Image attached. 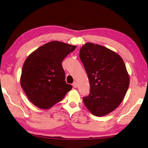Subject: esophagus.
Here are the masks:
<instances>
[{"instance_id":"1","label":"esophagus","mask_w":148,"mask_h":148,"mask_svg":"<svg viewBox=\"0 0 148 148\" xmlns=\"http://www.w3.org/2000/svg\"><path fill=\"white\" fill-rule=\"evenodd\" d=\"M72 86H73V87H75V88H76L77 86H78V85H77V84H76V82H74L72 84Z\"/></svg>"}]
</instances>
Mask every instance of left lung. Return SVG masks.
<instances>
[{
  "label": "left lung",
  "mask_w": 148,
  "mask_h": 148,
  "mask_svg": "<svg viewBox=\"0 0 148 148\" xmlns=\"http://www.w3.org/2000/svg\"><path fill=\"white\" fill-rule=\"evenodd\" d=\"M79 58L90 85V94L83 97L84 103L93 115H107L121 104L129 87L124 61L114 52L91 43L82 45Z\"/></svg>",
  "instance_id": "1"
}]
</instances>
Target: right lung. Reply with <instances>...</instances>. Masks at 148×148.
<instances>
[{"label":"right lung","instance_id":"1","mask_svg":"<svg viewBox=\"0 0 148 148\" xmlns=\"http://www.w3.org/2000/svg\"><path fill=\"white\" fill-rule=\"evenodd\" d=\"M76 47L53 41L41 46L26 58L21 75V87L37 107L50 108L72 89V85L65 81L62 62Z\"/></svg>","mask_w":148,"mask_h":148}]
</instances>
